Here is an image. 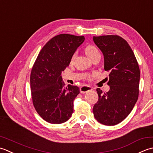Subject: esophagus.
I'll use <instances>...</instances> for the list:
<instances>
[{
  "mask_svg": "<svg viewBox=\"0 0 153 153\" xmlns=\"http://www.w3.org/2000/svg\"><path fill=\"white\" fill-rule=\"evenodd\" d=\"M92 90V87H90L89 86H82L80 88V92L82 94H85V93L90 91V90Z\"/></svg>",
  "mask_w": 153,
  "mask_h": 153,
  "instance_id": "esophagus-1",
  "label": "esophagus"
}]
</instances>
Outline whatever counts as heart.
I'll list each match as a JSON object with an SVG mask.
<instances>
[{
	"mask_svg": "<svg viewBox=\"0 0 153 153\" xmlns=\"http://www.w3.org/2000/svg\"><path fill=\"white\" fill-rule=\"evenodd\" d=\"M85 53L86 54V55L88 56V57L90 59H91L93 57V56H94L96 54H97L99 53L97 48H96L95 46L92 45H87L85 48ZM74 57V55L73 56V58H72L73 59Z\"/></svg>",
	"mask_w": 153,
	"mask_h": 153,
	"instance_id": "b5f03b06",
	"label": "heart"
}]
</instances>
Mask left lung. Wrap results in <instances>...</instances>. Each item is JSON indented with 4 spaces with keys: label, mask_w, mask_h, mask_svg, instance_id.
Returning <instances> with one entry per match:
<instances>
[{
    "label": "left lung",
    "mask_w": 153,
    "mask_h": 153,
    "mask_svg": "<svg viewBox=\"0 0 153 153\" xmlns=\"http://www.w3.org/2000/svg\"><path fill=\"white\" fill-rule=\"evenodd\" d=\"M95 44L104 55V70L110 71V90L96 89L98 100L93 114L98 122L115 126L131 113L139 97L140 70L131 47L117 35L94 36Z\"/></svg>",
    "instance_id": "1"
}]
</instances>
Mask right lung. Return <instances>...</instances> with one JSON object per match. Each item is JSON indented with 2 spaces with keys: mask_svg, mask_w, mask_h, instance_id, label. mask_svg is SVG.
<instances>
[{
  "mask_svg": "<svg viewBox=\"0 0 153 153\" xmlns=\"http://www.w3.org/2000/svg\"><path fill=\"white\" fill-rule=\"evenodd\" d=\"M85 39L67 33L53 37L43 46L33 65L30 74L33 104L40 117L49 123H64L72 116L73 101L80 90L76 86H65L61 73Z\"/></svg>",
  "mask_w": 153,
  "mask_h": 153,
  "instance_id": "obj_1",
  "label": "right lung"
}]
</instances>
